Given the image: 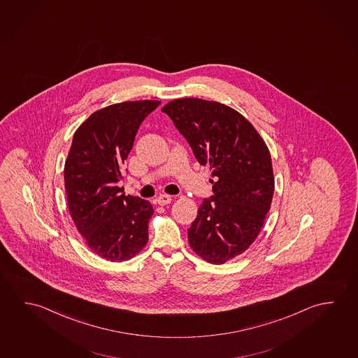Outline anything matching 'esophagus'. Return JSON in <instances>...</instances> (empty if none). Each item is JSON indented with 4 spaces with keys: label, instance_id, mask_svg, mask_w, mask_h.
Segmentation results:
<instances>
[{
    "label": "esophagus",
    "instance_id": "34e87169",
    "mask_svg": "<svg viewBox=\"0 0 358 358\" xmlns=\"http://www.w3.org/2000/svg\"><path fill=\"white\" fill-rule=\"evenodd\" d=\"M170 201H171V196L168 194H160L157 198V203L159 206H166V204H169Z\"/></svg>",
    "mask_w": 358,
    "mask_h": 358
}]
</instances>
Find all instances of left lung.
Listing matches in <instances>:
<instances>
[{
    "label": "left lung",
    "mask_w": 358,
    "mask_h": 358,
    "mask_svg": "<svg viewBox=\"0 0 358 358\" xmlns=\"http://www.w3.org/2000/svg\"><path fill=\"white\" fill-rule=\"evenodd\" d=\"M187 139L200 165L212 169L213 195L204 198L188 229L203 259L223 264L259 234L274 193L266 143L238 111L217 101L178 99L162 109Z\"/></svg>",
    "instance_id": "8db88e82"
}]
</instances>
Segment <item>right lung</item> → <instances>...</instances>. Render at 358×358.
<instances>
[{
  "label": "right lung",
  "instance_id": "right-lung-1",
  "mask_svg": "<svg viewBox=\"0 0 358 358\" xmlns=\"http://www.w3.org/2000/svg\"><path fill=\"white\" fill-rule=\"evenodd\" d=\"M125 101L91 114L73 134L65 162L67 204L87 245L101 258L127 261L145 247L152 204L119 188L141 122L160 105Z\"/></svg>",
  "mask_w": 358,
  "mask_h": 358
}]
</instances>
